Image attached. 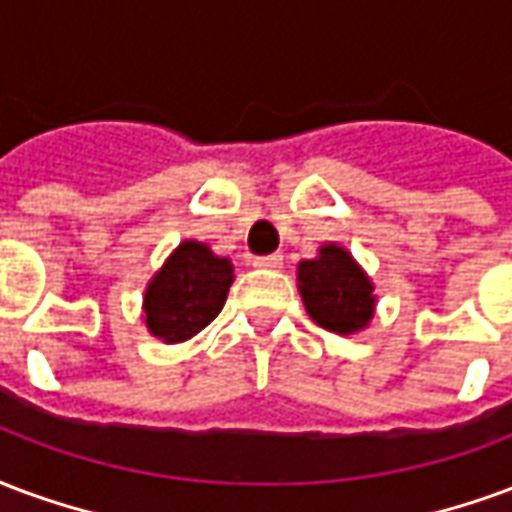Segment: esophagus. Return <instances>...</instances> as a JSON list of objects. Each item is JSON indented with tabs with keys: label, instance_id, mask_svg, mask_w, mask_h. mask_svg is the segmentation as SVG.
Listing matches in <instances>:
<instances>
[{
	"label": "esophagus",
	"instance_id": "1",
	"mask_svg": "<svg viewBox=\"0 0 512 512\" xmlns=\"http://www.w3.org/2000/svg\"><path fill=\"white\" fill-rule=\"evenodd\" d=\"M281 264H283L281 253H272V256H256V259H253V267H256V270H281Z\"/></svg>",
	"mask_w": 512,
	"mask_h": 512
}]
</instances>
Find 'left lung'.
<instances>
[{"label":"left lung","instance_id":"8db88e82","mask_svg":"<svg viewBox=\"0 0 512 512\" xmlns=\"http://www.w3.org/2000/svg\"><path fill=\"white\" fill-rule=\"evenodd\" d=\"M297 289L308 316L330 333L354 335L374 319V281L338 242H324L313 259L297 264Z\"/></svg>","mask_w":512,"mask_h":512}]
</instances>
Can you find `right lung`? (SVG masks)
<instances>
[{
    "instance_id": "right-lung-1",
    "label": "right lung",
    "mask_w": 512,
    "mask_h": 512,
    "mask_svg": "<svg viewBox=\"0 0 512 512\" xmlns=\"http://www.w3.org/2000/svg\"><path fill=\"white\" fill-rule=\"evenodd\" d=\"M234 283V264L207 242L185 240L144 289L141 319L163 343L190 341L215 319Z\"/></svg>"
}]
</instances>
